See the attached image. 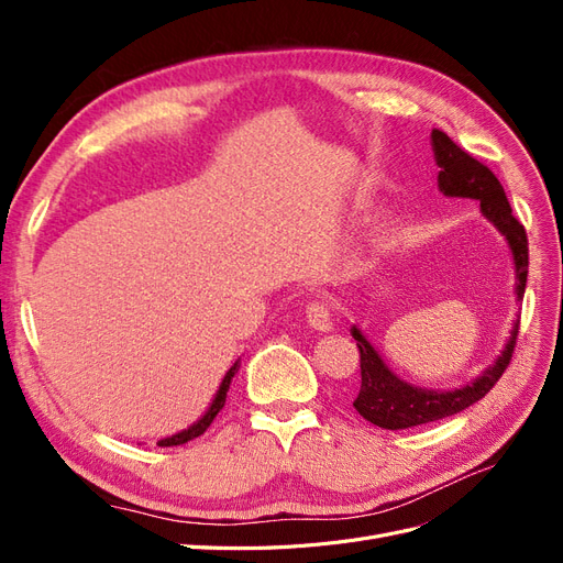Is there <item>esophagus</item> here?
Masks as SVG:
<instances>
[{
    "mask_svg": "<svg viewBox=\"0 0 563 563\" xmlns=\"http://www.w3.org/2000/svg\"><path fill=\"white\" fill-rule=\"evenodd\" d=\"M305 319H308L314 331H331L333 329V310L329 300H312L305 310Z\"/></svg>",
    "mask_w": 563,
    "mask_h": 563,
    "instance_id": "esophagus-1",
    "label": "esophagus"
}]
</instances>
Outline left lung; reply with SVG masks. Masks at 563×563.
<instances>
[{
  "instance_id": "left-lung-1",
  "label": "left lung",
  "mask_w": 563,
  "mask_h": 563,
  "mask_svg": "<svg viewBox=\"0 0 563 563\" xmlns=\"http://www.w3.org/2000/svg\"><path fill=\"white\" fill-rule=\"evenodd\" d=\"M432 150L439 164V187L449 197H467L482 203L484 216L496 225L512 249L517 265V298L523 300L526 277H528V236L523 225L515 218L512 207L505 197V190L496 174L486 164L474 159L457 143H453L441 129H432ZM352 335L360 347V366H362V387L354 399V408L362 418L378 424L383 430H406L416 424L434 422L441 418L455 416L465 411L467 406L486 397L500 378L505 368L512 362L517 347L519 321L512 329V338L498 356V362L486 368L474 383L460 387L455 391H432L420 389L399 380L391 373L378 352L371 347L368 340L360 329H352Z\"/></svg>"
}]
</instances>
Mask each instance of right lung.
Returning <instances> with one entry per match:
<instances>
[{
    "label": "right lung",
    "mask_w": 563,
    "mask_h": 563,
    "mask_svg": "<svg viewBox=\"0 0 563 563\" xmlns=\"http://www.w3.org/2000/svg\"><path fill=\"white\" fill-rule=\"evenodd\" d=\"M236 371H240V362H236V364L228 371V376L223 378V383H220V389H218V395H216L211 408H209L207 413H203L201 420H197L190 430H183V432H178V434H174V437L162 439L157 446H180V444H187V441H190V439H197V437H201L203 432H207L209 424L213 422V418H216L220 411H223L225 399H228V389H230V383H232Z\"/></svg>",
    "instance_id": "1"
}]
</instances>
